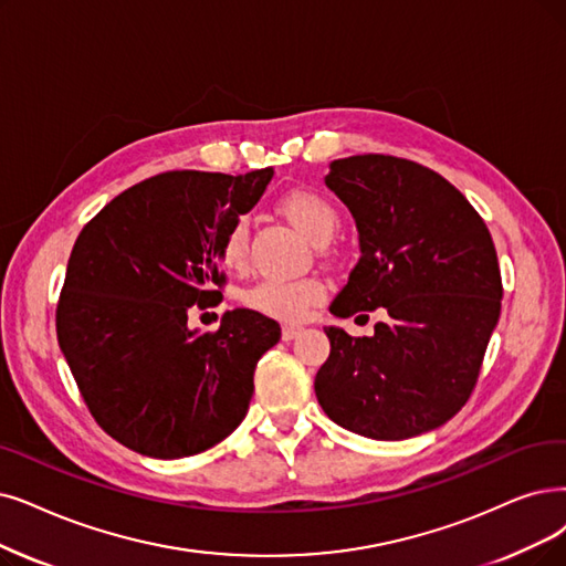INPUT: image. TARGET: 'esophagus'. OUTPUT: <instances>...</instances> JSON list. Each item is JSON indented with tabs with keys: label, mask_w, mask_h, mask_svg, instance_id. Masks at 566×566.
Listing matches in <instances>:
<instances>
[{
	"label": "esophagus",
	"mask_w": 566,
	"mask_h": 566,
	"mask_svg": "<svg viewBox=\"0 0 566 566\" xmlns=\"http://www.w3.org/2000/svg\"><path fill=\"white\" fill-rule=\"evenodd\" d=\"M302 332H304L302 325H292V323L283 325V342H292V338H297Z\"/></svg>",
	"instance_id": "esophagus-1"
}]
</instances>
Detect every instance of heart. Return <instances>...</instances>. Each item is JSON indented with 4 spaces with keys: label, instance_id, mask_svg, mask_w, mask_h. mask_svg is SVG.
Segmentation results:
<instances>
[{
    "label": "heart",
    "instance_id": "obj_1",
    "mask_svg": "<svg viewBox=\"0 0 566 566\" xmlns=\"http://www.w3.org/2000/svg\"><path fill=\"white\" fill-rule=\"evenodd\" d=\"M279 209L315 245L327 243L338 224V213L332 207V201L311 190L287 192L279 201ZM218 253L224 269L241 271L245 266L248 222L243 218L232 220L230 228L222 232ZM323 297H325V285L318 279L304 276V279H264L245 292L243 302L264 315H271V318L302 321L315 304L323 302Z\"/></svg>",
    "mask_w": 566,
    "mask_h": 566
}]
</instances>
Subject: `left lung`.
<instances>
[{"mask_svg": "<svg viewBox=\"0 0 566 566\" xmlns=\"http://www.w3.org/2000/svg\"><path fill=\"white\" fill-rule=\"evenodd\" d=\"M325 186L359 234V260L329 311L382 308L374 336L325 327L329 357L315 374L323 411L376 441L411 439L467 403L502 311L492 237L443 176L392 155L334 160Z\"/></svg>", "mask_w": 566, "mask_h": 566, "instance_id": "8db88e82", "label": "left lung"}]
</instances>
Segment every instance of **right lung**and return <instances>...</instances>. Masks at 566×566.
Wrapping results in <instances>:
<instances>
[{
	"instance_id": "right-lung-1",
	"label": "right lung",
	"mask_w": 566,
	"mask_h": 566,
	"mask_svg": "<svg viewBox=\"0 0 566 566\" xmlns=\"http://www.w3.org/2000/svg\"><path fill=\"white\" fill-rule=\"evenodd\" d=\"M271 176V167L157 174L111 199L74 243L57 342L90 413L134 453L190 458L245 418L279 323L237 308L216 332H197L188 311L222 300L220 237L258 205Z\"/></svg>"
}]
</instances>
